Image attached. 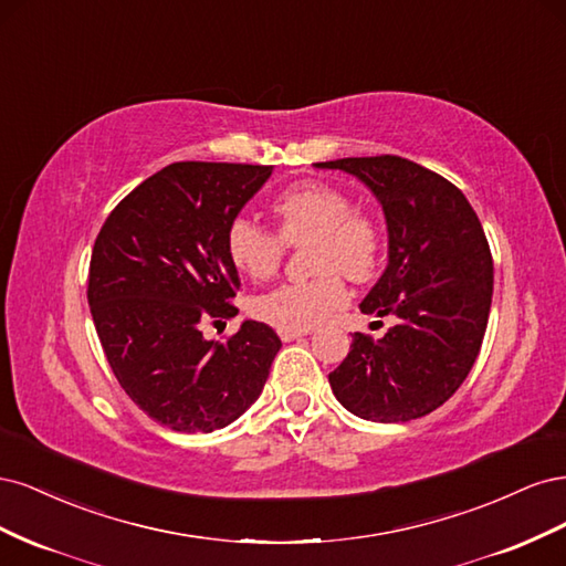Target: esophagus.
Wrapping results in <instances>:
<instances>
[{
    "instance_id": "esophagus-1",
    "label": "esophagus",
    "mask_w": 566,
    "mask_h": 566,
    "mask_svg": "<svg viewBox=\"0 0 566 566\" xmlns=\"http://www.w3.org/2000/svg\"><path fill=\"white\" fill-rule=\"evenodd\" d=\"M310 333H312V328H302V331H295V328H279V337H281L283 342H293V339L304 337V335H310Z\"/></svg>"
}]
</instances>
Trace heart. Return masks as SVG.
Instances as JSON below:
<instances>
[{"mask_svg":"<svg viewBox=\"0 0 566 566\" xmlns=\"http://www.w3.org/2000/svg\"><path fill=\"white\" fill-rule=\"evenodd\" d=\"M279 235L248 217H235L227 231V252L233 266L254 281L279 271L285 245H310V264L318 276L306 283H285L254 297L252 314L276 328H314L349 300L342 273L368 281L380 262L382 235L375 221L354 210L352 198L323 181H302L271 205Z\"/></svg>","mask_w":566,"mask_h":566,"instance_id":"b5f03b06","label":"heart"}]
</instances>
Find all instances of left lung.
I'll return each instance as SVG.
<instances>
[{
    "instance_id": "8db88e82",
    "label": "left lung",
    "mask_w": 566,
    "mask_h": 566,
    "mask_svg": "<svg viewBox=\"0 0 566 566\" xmlns=\"http://www.w3.org/2000/svg\"><path fill=\"white\" fill-rule=\"evenodd\" d=\"M364 181L387 221L380 281L358 304L397 323L382 339L354 333L331 375L335 399L373 422H408L449 401L468 378L486 333L493 260L460 188L399 156L316 163Z\"/></svg>"
}]
</instances>
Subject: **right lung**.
<instances>
[{
	"instance_id": "right-lung-1",
	"label": "right lung",
	"mask_w": 566,
	"mask_h": 566,
	"mask_svg": "<svg viewBox=\"0 0 566 566\" xmlns=\"http://www.w3.org/2000/svg\"><path fill=\"white\" fill-rule=\"evenodd\" d=\"M271 169L167 165L119 200L96 235L87 300L101 347L127 397L175 432L208 434L241 418L281 349L260 321H243L227 342L200 331L238 314L227 231Z\"/></svg>"
}]
</instances>
